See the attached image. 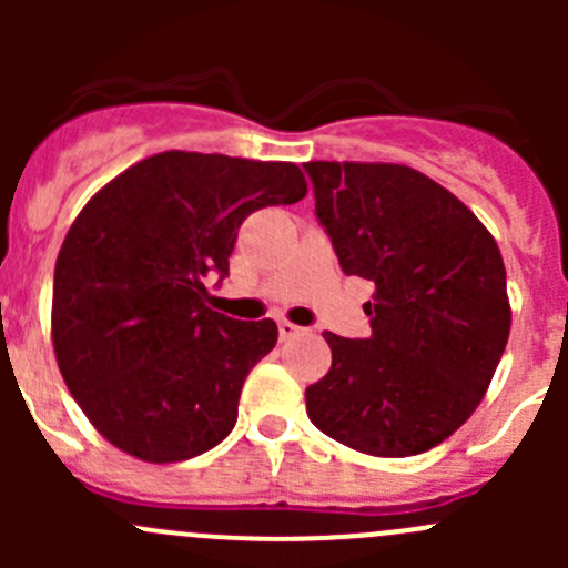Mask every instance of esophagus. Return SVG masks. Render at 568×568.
Returning a JSON list of instances; mask_svg holds the SVG:
<instances>
[{
    "label": "esophagus",
    "instance_id": "esophagus-1",
    "mask_svg": "<svg viewBox=\"0 0 568 568\" xmlns=\"http://www.w3.org/2000/svg\"><path fill=\"white\" fill-rule=\"evenodd\" d=\"M277 329H280V341H291V337H296V335H302V326H296L294 321H288V318H283V321H277Z\"/></svg>",
    "mask_w": 568,
    "mask_h": 568
}]
</instances>
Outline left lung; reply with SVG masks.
I'll return each mask as SVG.
<instances>
[{
  "label": "left lung",
  "mask_w": 568,
  "mask_h": 568,
  "mask_svg": "<svg viewBox=\"0 0 568 568\" xmlns=\"http://www.w3.org/2000/svg\"><path fill=\"white\" fill-rule=\"evenodd\" d=\"M305 170L341 268L374 283L371 337L324 332L332 368L305 390L307 415L359 454L437 448L478 409L506 352L500 247L454 192L406 164Z\"/></svg>",
  "instance_id": "1"
}]
</instances>
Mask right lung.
Returning <instances> with one entry per match:
<instances>
[{"instance_id": "1", "label": "right lung", "mask_w": 568, "mask_h": 568, "mask_svg": "<svg viewBox=\"0 0 568 568\" xmlns=\"http://www.w3.org/2000/svg\"><path fill=\"white\" fill-rule=\"evenodd\" d=\"M305 194L294 162L164 151L79 211L57 255L51 343L73 400L114 448L170 464L233 432L277 324L211 311L205 280L225 277L252 211Z\"/></svg>"}]
</instances>
